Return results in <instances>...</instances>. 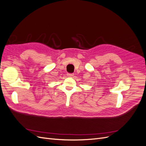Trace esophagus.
<instances>
[{
    "label": "esophagus",
    "mask_w": 146,
    "mask_h": 146,
    "mask_svg": "<svg viewBox=\"0 0 146 146\" xmlns=\"http://www.w3.org/2000/svg\"><path fill=\"white\" fill-rule=\"evenodd\" d=\"M67 76L69 77H72L74 76V74H70V73H68L67 74Z\"/></svg>",
    "instance_id": "1"
}]
</instances>
